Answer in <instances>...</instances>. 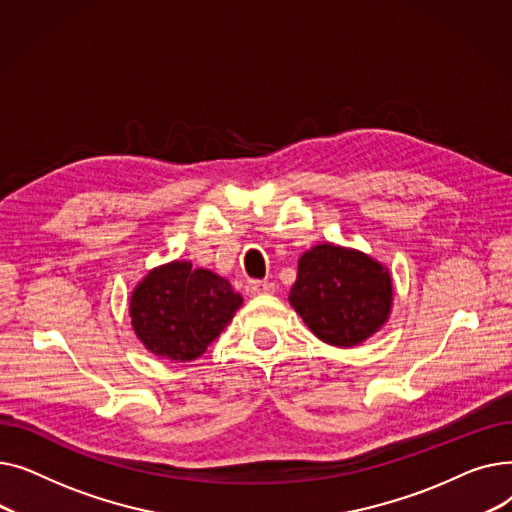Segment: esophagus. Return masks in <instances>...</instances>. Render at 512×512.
<instances>
[{"instance_id":"1","label":"esophagus","mask_w":512,"mask_h":512,"mask_svg":"<svg viewBox=\"0 0 512 512\" xmlns=\"http://www.w3.org/2000/svg\"><path fill=\"white\" fill-rule=\"evenodd\" d=\"M245 290H247V294H251V297H259V294L274 292L276 284L274 282H267V280H249Z\"/></svg>"}]
</instances>
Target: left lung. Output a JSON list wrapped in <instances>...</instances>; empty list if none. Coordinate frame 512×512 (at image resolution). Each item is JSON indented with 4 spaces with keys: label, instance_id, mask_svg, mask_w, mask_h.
Instances as JSON below:
<instances>
[{
    "label": "left lung",
    "instance_id": "left-lung-1",
    "mask_svg": "<svg viewBox=\"0 0 512 512\" xmlns=\"http://www.w3.org/2000/svg\"><path fill=\"white\" fill-rule=\"evenodd\" d=\"M288 301L319 340L355 346L386 324L392 280L359 251L319 245L299 259Z\"/></svg>",
    "mask_w": 512,
    "mask_h": 512
}]
</instances>
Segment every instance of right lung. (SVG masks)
Returning a JSON list of instances; mask_svg holds the SVG:
<instances>
[{"instance_id": "add662e5", "label": "right lung", "mask_w": 512, "mask_h": 512, "mask_svg": "<svg viewBox=\"0 0 512 512\" xmlns=\"http://www.w3.org/2000/svg\"><path fill=\"white\" fill-rule=\"evenodd\" d=\"M242 305L230 282L191 263L157 267L132 292V328L151 353L193 361L220 336Z\"/></svg>"}]
</instances>
